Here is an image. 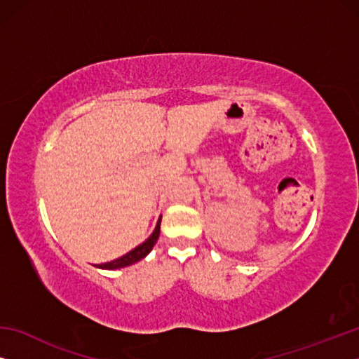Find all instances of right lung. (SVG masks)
Here are the masks:
<instances>
[{
  "label": "right lung",
  "mask_w": 359,
  "mask_h": 359,
  "mask_svg": "<svg viewBox=\"0 0 359 359\" xmlns=\"http://www.w3.org/2000/svg\"><path fill=\"white\" fill-rule=\"evenodd\" d=\"M160 224H161V217L158 218V223H156V226L154 229V233H151L150 238L147 241H144L141 245L133 248L131 252L123 255V257H120V258L114 259V261H109V263L98 264L96 267H100V269H111V271L112 269H120V267H126L130 264H135V263H137V261H141L142 258L147 257L151 248H154V245L156 244L158 236H160Z\"/></svg>",
  "instance_id": "right-lung-1"
}]
</instances>
